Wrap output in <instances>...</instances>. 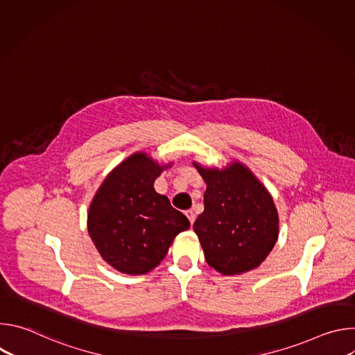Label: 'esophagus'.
Returning a JSON list of instances; mask_svg holds the SVG:
<instances>
[{"label":"esophagus","mask_w":355,"mask_h":355,"mask_svg":"<svg viewBox=\"0 0 355 355\" xmlns=\"http://www.w3.org/2000/svg\"><path fill=\"white\" fill-rule=\"evenodd\" d=\"M185 215H187L188 220L191 222V225H193V222H195V214H193L192 211H187V212H185Z\"/></svg>","instance_id":"1"}]
</instances>
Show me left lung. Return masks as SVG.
Returning <instances> with one entry per match:
<instances>
[{
	"mask_svg": "<svg viewBox=\"0 0 355 355\" xmlns=\"http://www.w3.org/2000/svg\"><path fill=\"white\" fill-rule=\"evenodd\" d=\"M192 164L207 184L205 209L193 223L207 263L223 275L257 268L268 257L279 233L271 193L237 160L223 168Z\"/></svg>",
	"mask_w": 355,
	"mask_h": 355,
	"instance_id": "1",
	"label": "left lung"
}]
</instances>
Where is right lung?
I'll use <instances>...</instances> for the list:
<instances>
[{
    "mask_svg": "<svg viewBox=\"0 0 355 355\" xmlns=\"http://www.w3.org/2000/svg\"><path fill=\"white\" fill-rule=\"evenodd\" d=\"M171 166L136 151L105 177L91 200L88 234L99 256L122 274L155 270L175 236L189 227L187 216L155 189L156 178Z\"/></svg>",
    "mask_w": 355,
    "mask_h": 355,
    "instance_id": "1",
    "label": "right lung"
}]
</instances>
